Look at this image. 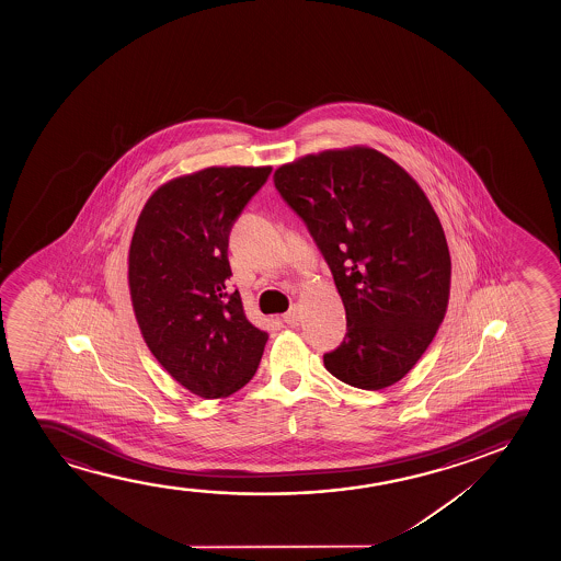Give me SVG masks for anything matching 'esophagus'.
Returning a JSON list of instances; mask_svg holds the SVG:
<instances>
[{
	"label": "esophagus",
	"mask_w": 561,
	"mask_h": 561,
	"mask_svg": "<svg viewBox=\"0 0 561 561\" xmlns=\"http://www.w3.org/2000/svg\"><path fill=\"white\" fill-rule=\"evenodd\" d=\"M284 322L287 323V325H291V328H295V325H299L300 322V310L299 307H291L287 312L284 314Z\"/></svg>",
	"instance_id": "1"
}]
</instances>
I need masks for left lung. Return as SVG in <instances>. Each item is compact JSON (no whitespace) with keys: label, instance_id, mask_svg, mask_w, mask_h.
<instances>
[{"label":"left lung","instance_id":"1","mask_svg":"<svg viewBox=\"0 0 561 561\" xmlns=\"http://www.w3.org/2000/svg\"><path fill=\"white\" fill-rule=\"evenodd\" d=\"M282 199L307 224L346 312L331 376L364 391L397 383L445 318L450 254L422 187L368 147L308 154L276 170Z\"/></svg>","mask_w":561,"mask_h":561}]
</instances>
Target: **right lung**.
Instances as JSON below:
<instances>
[{
	"label": "right lung",
	"mask_w": 561,
	"mask_h": 561,
	"mask_svg": "<svg viewBox=\"0 0 561 561\" xmlns=\"http://www.w3.org/2000/svg\"><path fill=\"white\" fill-rule=\"evenodd\" d=\"M270 167H213L149 197L128 259L131 305L162 368L203 399L238 391L259 368L268 333L231 291L228 238Z\"/></svg>",
	"instance_id": "right-lung-1"
}]
</instances>
